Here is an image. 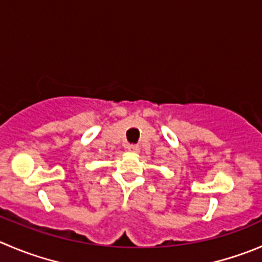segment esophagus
<instances>
[{"instance_id": "obj_1", "label": "esophagus", "mask_w": 262, "mask_h": 262, "mask_svg": "<svg viewBox=\"0 0 262 262\" xmlns=\"http://www.w3.org/2000/svg\"><path fill=\"white\" fill-rule=\"evenodd\" d=\"M126 149H128L129 152H138L139 147L137 146V144H128V146H126Z\"/></svg>"}]
</instances>
